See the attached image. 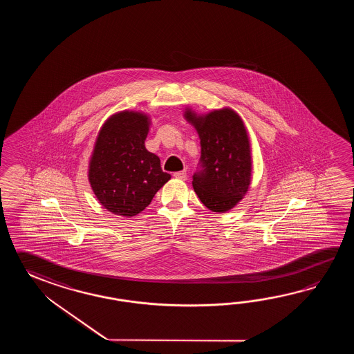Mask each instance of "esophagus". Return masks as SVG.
Wrapping results in <instances>:
<instances>
[{"label": "esophagus", "mask_w": 354, "mask_h": 354, "mask_svg": "<svg viewBox=\"0 0 354 354\" xmlns=\"http://www.w3.org/2000/svg\"><path fill=\"white\" fill-rule=\"evenodd\" d=\"M174 178H178V180H187V174H186V171H180V172H176L174 174Z\"/></svg>", "instance_id": "1"}]
</instances>
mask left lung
<instances>
[{"instance_id": "1", "label": "left lung", "mask_w": 354, "mask_h": 354, "mask_svg": "<svg viewBox=\"0 0 354 354\" xmlns=\"http://www.w3.org/2000/svg\"><path fill=\"white\" fill-rule=\"evenodd\" d=\"M201 144L200 167L192 186L201 203L214 212L233 209L247 194L252 176L248 133L238 113L230 109L197 116L185 113Z\"/></svg>"}]
</instances>
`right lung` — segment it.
<instances>
[{
	"instance_id": "1",
	"label": "right lung",
	"mask_w": 354,
	"mask_h": 354,
	"mask_svg": "<svg viewBox=\"0 0 354 354\" xmlns=\"http://www.w3.org/2000/svg\"><path fill=\"white\" fill-rule=\"evenodd\" d=\"M148 131L147 115L121 111L98 133L88 180L100 203L115 215L136 216L171 180L162 171L160 159L145 148Z\"/></svg>"
}]
</instances>
